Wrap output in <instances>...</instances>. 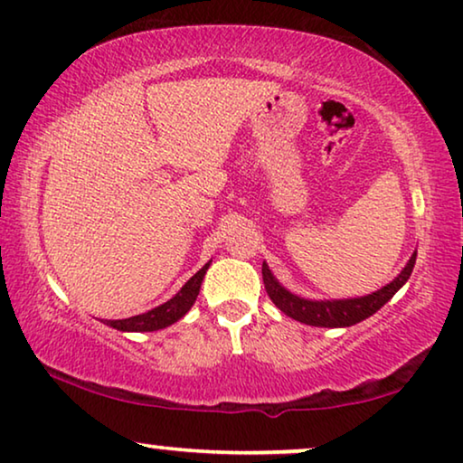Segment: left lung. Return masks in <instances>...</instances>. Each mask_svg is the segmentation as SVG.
Returning <instances> with one entry per match:
<instances>
[{"label":"left lung","mask_w":463,"mask_h":463,"mask_svg":"<svg viewBox=\"0 0 463 463\" xmlns=\"http://www.w3.org/2000/svg\"><path fill=\"white\" fill-rule=\"evenodd\" d=\"M415 258H418V251L411 253L409 262L405 264L399 275H396L388 285H383L382 289L371 291L367 296L359 298H340V299H310L302 298L283 288L279 283V279L272 275L269 264L262 262V279L266 294L270 296L272 302L285 315L299 321L304 325H312V327H350V325H356L375 315L377 310L382 308L383 304L390 302L392 296L399 291L402 285L409 281L411 277Z\"/></svg>","instance_id":"1"}]
</instances>
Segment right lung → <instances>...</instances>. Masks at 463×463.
<instances>
[{
    "mask_svg": "<svg viewBox=\"0 0 463 463\" xmlns=\"http://www.w3.org/2000/svg\"><path fill=\"white\" fill-rule=\"evenodd\" d=\"M210 264H212V260L203 266V269L194 272V275L188 279L184 285H182L178 294H175L174 298H169L167 302L155 306V308L142 312V315L128 317V318H117V321H109V318H102V323L109 325V327L117 329V331H128V334H129V331H136V334H140V331H159V329L169 327V325L180 321V318L193 308V304L199 296L201 283H203L205 272H207V269H210Z\"/></svg>",
    "mask_w": 463,
    "mask_h": 463,
    "instance_id": "right-lung-1",
    "label": "right lung"
}]
</instances>
